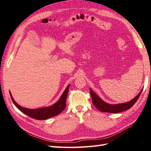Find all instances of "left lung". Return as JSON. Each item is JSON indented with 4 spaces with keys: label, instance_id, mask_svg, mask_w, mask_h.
<instances>
[{
    "label": "left lung",
    "instance_id": "obj_1",
    "mask_svg": "<svg viewBox=\"0 0 151 151\" xmlns=\"http://www.w3.org/2000/svg\"><path fill=\"white\" fill-rule=\"evenodd\" d=\"M143 89L140 91V92L134 98L127 103L117 104V105H110V104L104 102L102 99H100L96 93L93 92L92 89L90 88V93L92 97V103L97 109L101 112H110V113H118L121 112L125 110H128L134 105L135 103L138 99L140 94L142 93Z\"/></svg>",
    "mask_w": 151,
    "mask_h": 151
}]
</instances>
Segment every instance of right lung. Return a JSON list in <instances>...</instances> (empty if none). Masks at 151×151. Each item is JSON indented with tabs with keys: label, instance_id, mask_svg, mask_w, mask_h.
Wrapping results in <instances>:
<instances>
[{
	"label": "right lung",
	"instance_id": "obj_1",
	"mask_svg": "<svg viewBox=\"0 0 151 151\" xmlns=\"http://www.w3.org/2000/svg\"><path fill=\"white\" fill-rule=\"evenodd\" d=\"M69 86V85L67 86L66 88L65 89V92H63L61 98H60V99L58 100V101L55 103L54 105H53L49 107H46V108H42L39 109L33 110L21 106L15 101V100L12 98L11 93H9L10 95H11V98L13 103H14V105L17 106V108L19 109L21 112L24 113L25 114L29 116L30 118H32L39 120H44L58 115L59 114L61 113L63 110L66 108V100L67 95H68Z\"/></svg>",
	"mask_w": 151,
	"mask_h": 151
}]
</instances>
